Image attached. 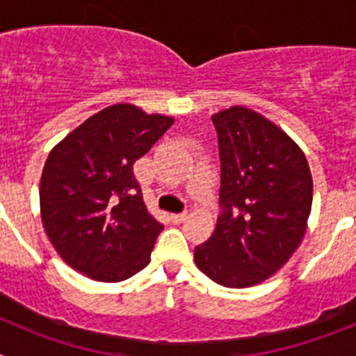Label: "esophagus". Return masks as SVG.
Returning a JSON list of instances; mask_svg holds the SVG:
<instances>
[{"mask_svg":"<svg viewBox=\"0 0 356 356\" xmlns=\"http://www.w3.org/2000/svg\"><path fill=\"white\" fill-rule=\"evenodd\" d=\"M185 219H187V212H181V213H171V221L172 222H184Z\"/></svg>","mask_w":356,"mask_h":356,"instance_id":"obj_1","label":"esophagus"}]
</instances>
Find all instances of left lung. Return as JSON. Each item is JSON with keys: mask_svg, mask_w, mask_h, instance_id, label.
I'll return each instance as SVG.
<instances>
[{"mask_svg": "<svg viewBox=\"0 0 356 356\" xmlns=\"http://www.w3.org/2000/svg\"><path fill=\"white\" fill-rule=\"evenodd\" d=\"M221 156V216L194 262L216 284L246 289L289 262L307 232L312 175L301 147L246 106L212 115Z\"/></svg>", "mask_w": 356, "mask_h": 356, "instance_id": "obj_1", "label": "left lung"}]
</instances>
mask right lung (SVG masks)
<instances>
[{
    "label": "right lung",
    "mask_w": 356,
    "mask_h": 356,
    "mask_svg": "<svg viewBox=\"0 0 356 356\" xmlns=\"http://www.w3.org/2000/svg\"><path fill=\"white\" fill-rule=\"evenodd\" d=\"M172 122L118 103L49 151L40 176V217L56 253L74 271L114 284L149 264L163 226L144 205L134 163Z\"/></svg>",
    "instance_id": "right-lung-1"
}]
</instances>
